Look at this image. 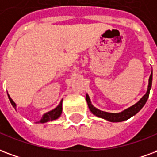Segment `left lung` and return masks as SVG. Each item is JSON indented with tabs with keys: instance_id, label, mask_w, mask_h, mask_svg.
<instances>
[{
	"instance_id": "1",
	"label": "left lung",
	"mask_w": 157,
	"mask_h": 157,
	"mask_svg": "<svg viewBox=\"0 0 157 157\" xmlns=\"http://www.w3.org/2000/svg\"><path fill=\"white\" fill-rule=\"evenodd\" d=\"M151 84L152 72L149 78V84H148V89H147V92L146 93V94L143 96L142 98L140 99L136 104L132 105L130 108L124 109V111L121 112V113H117V114H115V113H108V112L102 111V110H99L98 109H96L91 104L90 97H89L88 94H86L87 103H88V105H89V108H90V111L92 112L93 114L96 115V116L103 118V119H105V120L108 121H110V122H121V121H126L128 119H130V117H132L133 115L137 114L142 109V107L145 105V104L147 101V99H148V97H149L150 94V90H151Z\"/></svg>"
}]
</instances>
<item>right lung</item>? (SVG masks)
<instances>
[{
    "instance_id": "right-lung-1",
    "label": "right lung",
    "mask_w": 157,
    "mask_h": 157,
    "mask_svg": "<svg viewBox=\"0 0 157 157\" xmlns=\"http://www.w3.org/2000/svg\"><path fill=\"white\" fill-rule=\"evenodd\" d=\"M8 98H9V100H10V102H11V105L13 106L16 109V107H17V105L15 104V102L11 99V98L10 97V95L8 94ZM63 99L61 100V102L60 104L54 109H52L51 111L48 112V113H46L43 115L42 118L41 119V121H37L36 123H46V122H48L50 121H53V120H56V119H58L62 114V110H63Z\"/></svg>"
}]
</instances>
